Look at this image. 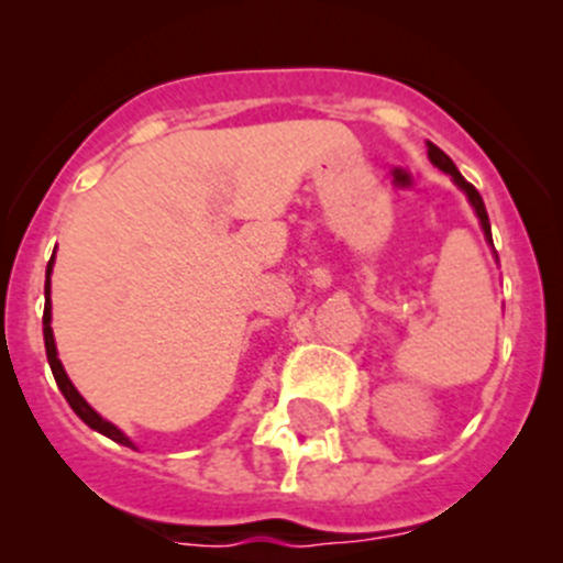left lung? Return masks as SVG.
Wrapping results in <instances>:
<instances>
[{"instance_id":"1","label":"left lung","mask_w":563,"mask_h":563,"mask_svg":"<svg viewBox=\"0 0 563 563\" xmlns=\"http://www.w3.org/2000/svg\"><path fill=\"white\" fill-rule=\"evenodd\" d=\"M428 157H430V161H433V166H439L441 172L450 174L452 179H455V185L460 187V190H463L465 196H468L471 207H474L476 218H479V223H482V231H485L487 242H490V245H493V240H490V220H487V209H485V201H482L479 190H476V187L471 185V181H465L463 174H460L457 168H455V163L450 161V155H446V152H441L435 144H430V141H428Z\"/></svg>"}]
</instances>
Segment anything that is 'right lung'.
I'll return each instance as SVG.
<instances>
[{"mask_svg":"<svg viewBox=\"0 0 563 563\" xmlns=\"http://www.w3.org/2000/svg\"><path fill=\"white\" fill-rule=\"evenodd\" d=\"M51 264H54V258L48 261V269H45V310H43V338H45V354H48V365H51V373H54L56 378V387L62 389V395H65V400L70 402L73 411L78 413V417L84 419V422L89 424L92 430H98V433L108 435L111 441H117V444H124V446H133L130 444L128 435L122 433L119 428H113L111 422H106L103 417H100L98 411H95L92 406H89L87 400H84L81 395H78V389L73 387L70 378H67L65 367H62L59 356H56V345H54V332H51Z\"/></svg>","mask_w":563,"mask_h":563,"instance_id":"add662e5","label":"right lung"}]
</instances>
